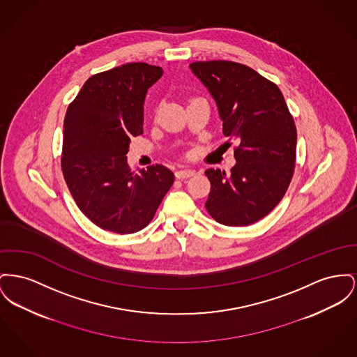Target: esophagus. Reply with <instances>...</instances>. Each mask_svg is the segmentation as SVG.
Here are the masks:
<instances>
[{"mask_svg":"<svg viewBox=\"0 0 357 357\" xmlns=\"http://www.w3.org/2000/svg\"><path fill=\"white\" fill-rule=\"evenodd\" d=\"M195 172L192 171V169H178L176 172H175V176L178 178V179H186V178H190V176H192Z\"/></svg>","mask_w":357,"mask_h":357,"instance_id":"34e87169","label":"esophagus"}]
</instances>
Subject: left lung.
<instances>
[{
    "mask_svg": "<svg viewBox=\"0 0 357 357\" xmlns=\"http://www.w3.org/2000/svg\"><path fill=\"white\" fill-rule=\"evenodd\" d=\"M190 68L214 98L225 137L238 142L228 175L220 168L205 171L210 181L205 206L222 225H251L280 202L291 182L293 116L279 87L245 64L209 61Z\"/></svg>",
    "mask_w": 357,
    "mask_h": 357,
    "instance_id": "obj_1",
    "label": "left lung"
}]
</instances>
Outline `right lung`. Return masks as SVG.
<instances>
[{"label": "right lung", "mask_w": 357, "mask_h": 357, "mask_svg": "<svg viewBox=\"0 0 357 357\" xmlns=\"http://www.w3.org/2000/svg\"><path fill=\"white\" fill-rule=\"evenodd\" d=\"M163 75L159 66L126 63L90 77L67 107L62 171L84 215L120 234L146 228L174 183L156 165L132 171L126 153L143 133L148 89Z\"/></svg>", "instance_id": "1"}]
</instances>
